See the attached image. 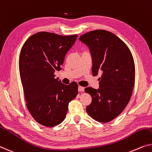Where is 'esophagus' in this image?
<instances>
[{"label": "esophagus", "instance_id": "obj_1", "mask_svg": "<svg viewBox=\"0 0 152 152\" xmlns=\"http://www.w3.org/2000/svg\"><path fill=\"white\" fill-rule=\"evenodd\" d=\"M78 90L79 92H83L84 91H85V87H81V86H78Z\"/></svg>", "mask_w": 152, "mask_h": 152}]
</instances>
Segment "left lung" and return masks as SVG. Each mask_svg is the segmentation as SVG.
I'll return each instance as SVG.
<instances>
[{
  "label": "left lung",
  "instance_id": "left-lung-1",
  "mask_svg": "<svg viewBox=\"0 0 152 152\" xmlns=\"http://www.w3.org/2000/svg\"><path fill=\"white\" fill-rule=\"evenodd\" d=\"M79 40L89 49L93 76L102 72L99 89L85 88V91L92 98L86 110L96 121H110L121 114L132 96L135 81L134 58L125 43L109 31H90Z\"/></svg>",
  "mask_w": 152,
  "mask_h": 152
}]
</instances>
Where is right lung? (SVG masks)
Returning <instances> with one entry per match:
<instances>
[{"label":"right lung","instance_id":"right-lung-1","mask_svg":"<svg viewBox=\"0 0 152 152\" xmlns=\"http://www.w3.org/2000/svg\"><path fill=\"white\" fill-rule=\"evenodd\" d=\"M77 37L37 33L26 41L20 51L19 70L26 106L41 125L54 127L61 123L69 102L78 95L76 82L64 85L54 74L61 69L65 54Z\"/></svg>","mask_w":152,"mask_h":152}]
</instances>
